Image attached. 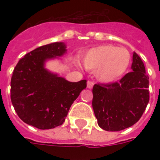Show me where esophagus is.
<instances>
[{
    "mask_svg": "<svg viewBox=\"0 0 160 160\" xmlns=\"http://www.w3.org/2000/svg\"><path fill=\"white\" fill-rule=\"evenodd\" d=\"M93 86H94V82H93V81H90V80H89V81L87 82L88 89H92Z\"/></svg>",
    "mask_w": 160,
    "mask_h": 160,
    "instance_id": "34e87169",
    "label": "esophagus"
}]
</instances>
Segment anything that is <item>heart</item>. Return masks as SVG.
<instances>
[{"label":"heart","mask_w":160,"mask_h":160,"mask_svg":"<svg viewBox=\"0 0 160 160\" xmlns=\"http://www.w3.org/2000/svg\"><path fill=\"white\" fill-rule=\"evenodd\" d=\"M82 60L88 70L95 71L98 80L103 83H113L125 74L131 56L126 49L103 45L89 50Z\"/></svg>","instance_id":"heart-1"}]
</instances>
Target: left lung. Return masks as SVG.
Returning <instances> with one entry per match:
<instances>
[{"label":"left lung","instance_id":"obj_1","mask_svg":"<svg viewBox=\"0 0 160 160\" xmlns=\"http://www.w3.org/2000/svg\"><path fill=\"white\" fill-rule=\"evenodd\" d=\"M132 72L119 82L95 84L92 107L101 129L119 131L134 125L145 110L149 100V77L142 60L133 53Z\"/></svg>","mask_w":160,"mask_h":160}]
</instances>
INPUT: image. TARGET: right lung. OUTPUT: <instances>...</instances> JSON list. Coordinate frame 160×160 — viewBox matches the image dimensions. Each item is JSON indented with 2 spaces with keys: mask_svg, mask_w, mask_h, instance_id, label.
<instances>
[{
  "mask_svg": "<svg viewBox=\"0 0 160 160\" xmlns=\"http://www.w3.org/2000/svg\"><path fill=\"white\" fill-rule=\"evenodd\" d=\"M64 42L40 46L19 60L11 80V100L20 119L40 129L65 122L70 106L86 88V80L70 82L45 67L66 54Z\"/></svg>",
  "mask_w": 160,
  "mask_h": 160,
  "instance_id": "right-lung-1",
  "label": "right lung"
}]
</instances>
